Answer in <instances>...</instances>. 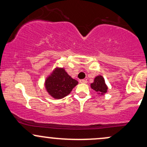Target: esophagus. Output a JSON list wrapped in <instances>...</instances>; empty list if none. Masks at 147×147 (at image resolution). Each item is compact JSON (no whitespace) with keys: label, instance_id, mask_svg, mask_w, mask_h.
Returning <instances> with one entry per match:
<instances>
[{"label":"esophagus","instance_id":"34e87169","mask_svg":"<svg viewBox=\"0 0 147 147\" xmlns=\"http://www.w3.org/2000/svg\"><path fill=\"white\" fill-rule=\"evenodd\" d=\"M79 82L82 84H86L87 83V81L86 79H80V80H79Z\"/></svg>","mask_w":147,"mask_h":147}]
</instances>
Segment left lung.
Returning <instances> with one entry per match:
<instances>
[{
  "mask_svg": "<svg viewBox=\"0 0 147 147\" xmlns=\"http://www.w3.org/2000/svg\"><path fill=\"white\" fill-rule=\"evenodd\" d=\"M90 87L100 95H104L108 90L107 86L105 84V80L101 75L97 76L95 77L93 83L90 84Z\"/></svg>",
  "mask_w": 147,
  "mask_h": 147,
  "instance_id": "8db88e82",
  "label": "left lung"
}]
</instances>
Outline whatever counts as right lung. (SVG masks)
Wrapping results in <instances>:
<instances>
[{"label":"right lung","mask_w":147,"mask_h":147,"mask_svg":"<svg viewBox=\"0 0 147 147\" xmlns=\"http://www.w3.org/2000/svg\"><path fill=\"white\" fill-rule=\"evenodd\" d=\"M78 82L72 79L63 68H57L45 82L48 92L55 99H61L70 93Z\"/></svg>","instance_id":"add662e5"}]
</instances>
